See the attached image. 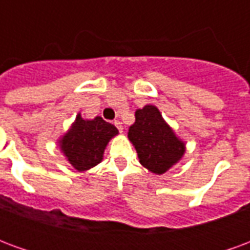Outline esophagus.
I'll use <instances>...</instances> for the list:
<instances>
[{
	"label": "esophagus",
	"mask_w": 250,
	"mask_h": 250,
	"mask_svg": "<svg viewBox=\"0 0 250 250\" xmlns=\"http://www.w3.org/2000/svg\"><path fill=\"white\" fill-rule=\"evenodd\" d=\"M114 125H116V128H118V130H119L120 132H123V127H122V123H120L119 120H115Z\"/></svg>",
	"instance_id": "obj_1"
}]
</instances>
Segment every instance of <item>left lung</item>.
I'll list each match as a JSON object with an SVG mask.
<instances>
[{
	"instance_id": "left-lung-1",
	"label": "left lung",
	"mask_w": 250,
	"mask_h": 250,
	"mask_svg": "<svg viewBox=\"0 0 250 250\" xmlns=\"http://www.w3.org/2000/svg\"><path fill=\"white\" fill-rule=\"evenodd\" d=\"M127 136L135 147L142 166L155 175L174 167L186 152V143L152 104L136 109L135 122L130 125Z\"/></svg>"
}]
</instances>
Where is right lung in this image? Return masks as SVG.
<instances>
[{
  "mask_svg": "<svg viewBox=\"0 0 250 250\" xmlns=\"http://www.w3.org/2000/svg\"><path fill=\"white\" fill-rule=\"evenodd\" d=\"M118 134V128L100 116L84 119L79 112L71 127L57 139V146L66 162L83 173L103 161L105 147Z\"/></svg>",
  "mask_w": 250,
  "mask_h": 250,
  "instance_id": "obj_1",
  "label": "right lung"
}]
</instances>
